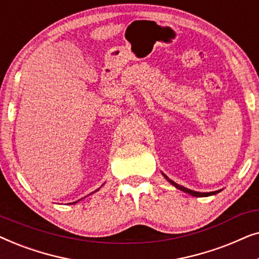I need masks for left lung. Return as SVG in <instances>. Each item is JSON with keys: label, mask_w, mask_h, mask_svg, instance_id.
Instances as JSON below:
<instances>
[{"label": "left lung", "mask_w": 259, "mask_h": 259, "mask_svg": "<svg viewBox=\"0 0 259 259\" xmlns=\"http://www.w3.org/2000/svg\"><path fill=\"white\" fill-rule=\"evenodd\" d=\"M162 176H164V178H165L166 180H167L168 183H171L173 186L177 187V189L180 190V191H183V192H185V193H189V194H191V196H193V197H208V196H213V194H217V193H219V192H221V191H222V190H218V191H214V192H197V191L189 190V189H186V187H184V186H182V185H179V184L175 183V182H173V180L169 179L167 176L164 175V173H162Z\"/></svg>", "instance_id": "1"}]
</instances>
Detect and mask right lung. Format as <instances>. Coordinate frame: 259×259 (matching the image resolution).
<instances>
[{"mask_svg": "<svg viewBox=\"0 0 259 259\" xmlns=\"http://www.w3.org/2000/svg\"><path fill=\"white\" fill-rule=\"evenodd\" d=\"M97 191H99V189H98ZM97 191H95V192H97ZM80 200H81V199H80ZM75 203H77V201H74V203H72V204H75Z\"/></svg>", "mask_w": 259, "mask_h": 259, "instance_id": "1", "label": "right lung"}]
</instances>
